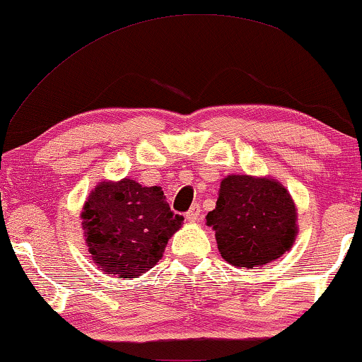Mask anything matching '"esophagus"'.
Masks as SVG:
<instances>
[{"label":"esophagus","mask_w":362,"mask_h":362,"mask_svg":"<svg viewBox=\"0 0 362 362\" xmlns=\"http://www.w3.org/2000/svg\"><path fill=\"white\" fill-rule=\"evenodd\" d=\"M187 218H189L190 222H199L200 221V205L199 204L192 205L189 212H187Z\"/></svg>","instance_id":"1"}]
</instances>
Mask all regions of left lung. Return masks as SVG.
Returning a JSON list of instances; mask_svg holds the SVG:
<instances>
[{
    "mask_svg": "<svg viewBox=\"0 0 362 362\" xmlns=\"http://www.w3.org/2000/svg\"><path fill=\"white\" fill-rule=\"evenodd\" d=\"M297 214L284 187L274 178L228 175L217 205L207 214L218 252L235 267H260L289 250L297 234Z\"/></svg>",
    "mask_w": 362,
    "mask_h": 362,
    "instance_id": "1",
    "label": "left lung"
}]
</instances>
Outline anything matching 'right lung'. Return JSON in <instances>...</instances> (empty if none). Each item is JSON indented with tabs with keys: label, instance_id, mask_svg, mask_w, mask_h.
I'll use <instances>...</instances> for the list:
<instances>
[{
	"label": "right lung",
	"instance_id": "1",
	"mask_svg": "<svg viewBox=\"0 0 362 362\" xmlns=\"http://www.w3.org/2000/svg\"><path fill=\"white\" fill-rule=\"evenodd\" d=\"M88 252L100 271L134 279L162 259L184 217L172 212L160 187L123 178L102 182L81 212Z\"/></svg>",
	"mask_w": 362,
	"mask_h": 362
}]
</instances>
